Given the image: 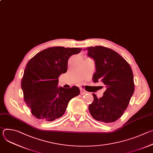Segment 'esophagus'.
Instances as JSON below:
<instances>
[{
	"instance_id": "obj_1",
	"label": "esophagus",
	"mask_w": 153,
	"mask_h": 153,
	"mask_svg": "<svg viewBox=\"0 0 153 153\" xmlns=\"http://www.w3.org/2000/svg\"><path fill=\"white\" fill-rule=\"evenodd\" d=\"M87 93V91H86L85 90H83V88H80V94L82 95H84L85 94Z\"/></svg>"
}]
</instances>
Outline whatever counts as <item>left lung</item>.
Wrapping results in <instances>:
<instances>
[{
    "label": "left lung",
    "instance_id": "1",
    "mask_svg": "<svg viewBox=\"0 0 153 153\" xmlns=\"http://www.w3.org/2000/svg\"><path fill=\"white\" fill-rule=\"evenodd\" d=\"M95 63L93 80H99L106 87L102 97L93 94L94 100L88 109L96 120L111 123L123 114L134 91L133 71L128 63L117 52L102 46L84 48Z\"/></svg>",
    "mask_w": 153,
    "mask_h": 153
}]
</instances>
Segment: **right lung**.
Returning a JSON list of instances; mask_svg holds the SVG:
<instances>
[{"instance_id": "obj_1", "label": "right lung", "mask_w": 153, "mask_h": 153, "mask_svg": "<svg viewBox=\"0 0 153 153\" xmlns=\"http://www.w3.org/2000/svg\"><path fill=\"white\" fill-rule=\"evenodd\" d=\"M82 48L56 47L43 50L28 62L21 82L24 100L32 114L50 122L63 115L70 100L80 94L76 86H58L59 77L67 71L70 56Z\"/></svg>"}]
</instances>
